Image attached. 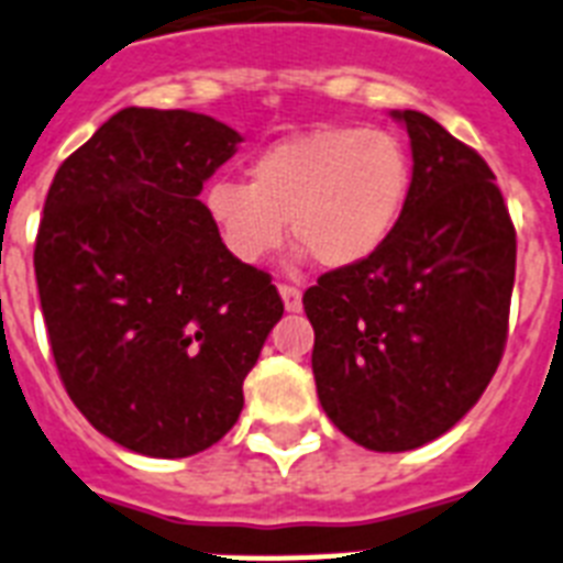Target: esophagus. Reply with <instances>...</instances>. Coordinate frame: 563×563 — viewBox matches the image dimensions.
<instances>
[{
    "mask_svg": "<svg viewBox=\"0 0 563 563\" xmlns=\"http://www.w3.org/2000/svg\"><path fill=\"white\" fill-rule=\"evenodd\" d=\"M277 289H280L286 311H300V306H303V291L297 289V286H291V283H280Z\"/></svg>",
    "mask_w": 563,
    "mask_h": 563,
    "instance_id": "1",
    "label": "esophagus"
}]
</instances>
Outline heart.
<instances>
[{"label": "heart", "instance_id": "obj_1", "mask_svg": "<svg viewBox=\"0 0 563 563\" xmlns=\"http://www.w3.org/2000/svg\"><path fill=\"white\" fill-rule=\"evenodd\" d=\"M412 159L384 129H318L268 145L249 163V186L217 179L202 206L225 252L260 263L291 238L325 268L369 260L398 225Z\"/></svg>", "mask_w": 563, "mask_h": 563}]
</instances>
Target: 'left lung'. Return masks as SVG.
<instances>
[{"instance_id": "8db88e82", "label": "left lung", "mask_w": 563, "mask_h": 563, "mask_svg": "<svg viewBox=\"0 0 563 563\" xmlns=\"http://www.w3.org/2000/svg\"><path fill=\"white\" fill-rule=\"evenodd\" d=\"M412 188L369 260L306 289L323 412L375 452L418 450L478 404L507 346L515 225L478 151L432 117L391 111Z\"/></svg>"}]
</instances>
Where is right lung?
<instances>
[{
	"label": "right lung",
	"instance_id": "1",
	"mask_svg": "<svg viewBox=\"0 0 563 563\" xmlns=\"http://www.w3.org/2000/svg\"><path fill=\"white\" fill-rule=\"evenodd\" d=\"M243 136L194 111L122 108L45 197L33 272L65 391L148 457L209 450L243 409L283 300L217 238L202 183Z\"/></svg>",
	"mask_w": 563,
	"mask_h": 563
}]
</instances>
